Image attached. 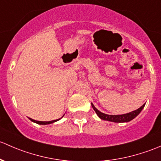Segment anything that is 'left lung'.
Here are the masks:
<instances>
[{
  "instance_id": "left-lung-1",
  "label": "left lung",
  "mask_w": 161,
  "mask_h": 161,
  "mask_svg": "<svg viewBox=\"0 0 161 161\" xmlns=\"http://www.w3.org/2000/svg\"><path fill=\"white\" fill-rule=\"evenodd\" d=\"M92 106L93 109L94 110V112H96V114L97 115V116L100 118L102 120L105 121H109V122H128L132 120L133 119H135L139 114L140 113V112L142 110V108L145 106V104L142 105L141 107L139 108L136 110L133 111V112H129V113L123 114V115H107V114L102 113L100 111L97 110L93 104L92 103Z\"/></svg>"
}]
</instances>
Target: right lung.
I'll list each match as a JSON object with an SVG mask.
<instances>
[{"label":"right lung","mask_w":161,"mask_h":161,"mask_svg":"<svg viewBox=\"0 0 161 161\" xmlns=\"http://www.w3.org/2000/svg\"><path fill=\"white\" fill-rule=\"evenodd\" d=\"M64 115H65V114H64ZM64 115H63L62 117H64ZM62 117H61V118H62ZM61 118H60V119H61ZM60 119H56V120L49 121V122H41V121L34 120V119H30V120L31 121V122H36V123H37V124H39V125H48V124H51V123H53V122H57V121H59Z\"/></svg>","instance_id":"obj_1"}]
</instances>
